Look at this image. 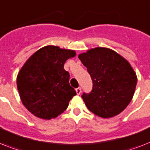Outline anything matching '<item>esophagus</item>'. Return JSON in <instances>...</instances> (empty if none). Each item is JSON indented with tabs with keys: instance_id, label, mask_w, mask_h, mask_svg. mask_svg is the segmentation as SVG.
<instances>
[{
	"instance_id": "34e87169",
	"label": "esophagus",
	"mask_w": 150,
	"mask_h": 150,
	"mask_svg": "<svg viewBox=\"0 0 150 150\" xmlns=\"http://www.w3.org/2000/svg\"><path fill=\"white\" fill-rule=\"evenodd\" d=\"M81 88L79 87V88H76V93H77V95L81 94Z\"/></svg>"
}]
</instances>
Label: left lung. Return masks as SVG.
<instances>
[{
  "instance_id": "8db88e82",
  "label": "left lung",
  "mask_w": 150,
  "mask_h": 150,
  "mask_svg": "<svg viewBox=\"0 0 150 150\" xmlns=\"http://www.w3.org/2000/svg\"><path fill=\"white\" fill-rule=\"evenodd\" d=\"M92 80L90 93L81 95L88 109L102 118L119 115L132 100L137 77L130 64L117 52L96 47L79 55Z\"/></svg>"
}]
</instances>
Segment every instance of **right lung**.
Masks as SVG:
<instances>
[{"instance_id": "right-lung-1", "label": "right lung", "mask_w": 150, "mask_h": 150, "mask_svg": "<svg viewBox=\"0 0 150 150\" xmlns=\"http://www.w3.org/2000/svg\"><path fill=\"white\" fill-rule=\"evenodd\" d=\"M75 56L73 50L48 45L24 63L17 77V86L23 105L33 115L51 119L68 108L76 92L70 86V75L64 64Z\"/></svg>"}]
</instances>
